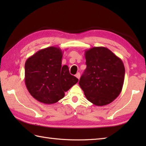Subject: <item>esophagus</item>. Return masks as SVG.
<instances>
[{"instance_id":"esophagus-1","label":"esophagus","mask_w":146,"mask_h":146,"mask_svg":"<svg viewBox=\"0 0 146 146\" xmlns=\"http://www.w3.org/2000/svg\"><path fill=\"white\" fill-rule=\"evenodd\" d=\"M76 77L78 79H80V73H77L76 74Z\"/></svg>"}]
</instances>
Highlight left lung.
<instances>
[{"mask_svg": "<svg viewBox=\"0 0 146 146\" xmlns=\"http://www.w3.org/2000/svg\"><path fill=\"white\" fill-rule=\"evenodd\" d=\"M86 68L79 85L86 99L97 106L110 104L120 94L125 76L122 60L105 47H94L85 52Z\"/></svg>", "mask_w": 146, "mask_h": 146, "instance_id": "1", "label": "left lung"}]
</instances>
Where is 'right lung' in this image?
<instances>
[{
  "instance_id": "add662e5",
  "label": "right lung",
  "mask_w": 146,
  "mask_h": 146,
  "mask_svg": "<svg viewBox=\"0 0 146 146\" xmlns=\"http://www.w3.org/2000/svg\"><path fill=\"white\" fill-rule=\"evenodd\" d=\"M63 51L51 46L36 52L25 63V83L29 94L45 104L56 103L78 82L67 65L61 66Z\"/></svg>"
}]
</instances>
